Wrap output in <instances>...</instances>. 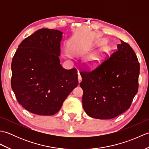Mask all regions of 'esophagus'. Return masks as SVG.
<instances>
[{"mask_svg":"<svg viewBox=\"0 0 149 149\" xmlns=\"http://www.w3.org/2000/svg\"><path fill=\"white\" fill-rule=\"evenodd\" d=\"M81 80H82V77H81V74H79V72H78V81L80 83V82L81 81Z\"/></svg>","mask_w":149,"mask_h":149,"instance_id":"34e87169","label":"esophagus"}]
</instances>
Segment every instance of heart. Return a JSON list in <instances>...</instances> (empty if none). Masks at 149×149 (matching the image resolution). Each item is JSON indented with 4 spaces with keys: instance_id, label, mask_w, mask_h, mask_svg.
Segmentation results:
<instances>
[{
    "instance_id": "heart-1",
    "label": "heart",
    "mask_w": 149,
    "mask_h": 149,
    "mask_svg": "<svg viewBox=\"0 0 149 149\" xmlns=\"http://www.w3.org/2000/svg\"><path fill=\"white\" fill-rule=\"evenodd\" d=\"M97 63V59H91L88 62V64L90 66H93L96 65Z\"/></svg>"
}]
</instances>
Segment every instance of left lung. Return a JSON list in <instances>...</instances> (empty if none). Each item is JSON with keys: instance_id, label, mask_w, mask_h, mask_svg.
<instances>
[{"instance_id": "1", "label": "left lung", "mask_w": 149, "mask_h": 149, "mask_svg": "<svg viewBox=\"0 0 149 149\" xmlns=\"http://www.w3.org/2000/svg\"><path fill=\"white\" fill-rule=\"evenodd\" d=\"M120 42L97 67L80 72L83 109L92 118L111 119L124 113L138 92L140 63L129 44Z\"/></svg>"}]
</instances>
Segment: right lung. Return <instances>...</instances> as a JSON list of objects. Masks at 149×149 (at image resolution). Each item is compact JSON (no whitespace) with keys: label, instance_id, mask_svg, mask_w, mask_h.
Here are the masks:
<instances>
[{"label":"right lung","instance_id":"right-lung-1","mask_svg":"<svg viewBox=\"0 0 149 149\" xmlns=\"http://www.w3.org/2000/svg\"><path fill=\"white\" fill-rule=\"evenodd\" d=\"M62 32L41 29L22 41L13 58L11 84L18 102L39 115L58 113L79 84L75 68L60 64Z\"/></svg>","mask_w":149,"mask_h":149}]
</instances>
